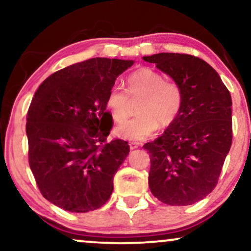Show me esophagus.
<instances>
[{
  "mask_svg": "<svg viewBox=\"0 0 251 251\" xmlns=\"http://www.w3.org/2000/svg\"><path fill=\"white\" fill-rule=\"evenodd\" d=\"M129 147H130V150H135V149H137V147H139V143L130 142L129 143Z\"/></svg>",
  "mask_w": 251,
  "mask_h": 251,
  "instance_id": "34e87169",
  "label": "esophagus"
}]
</instances>
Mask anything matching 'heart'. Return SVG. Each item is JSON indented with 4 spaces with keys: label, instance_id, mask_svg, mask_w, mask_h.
<instances>
[{
    "label": "heart",
    "instance_id": "b5f03b06",
    "mask_svg": "<svg viewBox=\"0 0 251 251\" xmlns=\"http://www.w3.org/2000/svg\"><path fill=\"white\" fill-rule=\"evenodd\" d=\"M140 98L138 116L126 121L115 129L121 138L144 140L159 126H168L176 121L183 107V90L175 81L164 80L163 75L151 68H140L126 78V90L114 85L106 98V106L115 121L128 116L130 99Z\"/></svg>",
    "mask_w": 251,
    "mask_h": 251
}]
</instances>
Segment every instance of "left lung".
Returning a JSON list of instances; mask_svg holds the SVG:
<instances>
[{
  "mask_svg": "<svg viewBox=\"0 0 251 251\" xmlns=\"http://www.w3.org/2000/svg\"><path fill=\"white\" fill-rule=\"evenodd\" d=\"M143 59L170 75L184 97L176 121L144 145L151 192L166 204H193L216 187L231 149V94L217 72L195 56L162 52Z\"/></svg>",
  "mask_w": 251,
  "mask_h": 251,
  "instance_id": "8db88e82",
  "label": "left lung"
}]
</instances>
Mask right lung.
Wrapping results in <instances>:
<instances>
[{
    "label": "right lung",
    "mask_w": 251,
    "mask_h": 251,
    "mask_svg": "<svg viewBox=\"0 0 251 251\" xmlns=\"http://www.w3.org/2000/svg\"><path fill=\"white\" fill-rule=\"evenodd\" d=\"M132 60L92 58L51 74L27 112L28 162L41 194L64 210L104 205L129 154L122 139L107 142L113 118L106 98Z\"/></svg>",
    "instance_id": "add662e5"
}]
</instances>
